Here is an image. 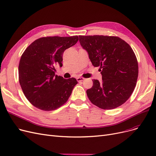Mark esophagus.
I'll return each instance as SVG.
<instances>
[{
  "mask_svg": "<svg viewBox=\"0 0 156 156\" xmlns=\"http://www.w3.org/2000/svg\"><path fill=\"white\" fill-rule=\"evenodd\" d=\"M77 81H79V82H80V81H83V80H84V78H83V77H77Z\"/></svg>",
  "mask_w": 156,
  "mask_h": 156,
  "instance_id": "obj_1",
  "label": "esophagus"
}]
</instances>
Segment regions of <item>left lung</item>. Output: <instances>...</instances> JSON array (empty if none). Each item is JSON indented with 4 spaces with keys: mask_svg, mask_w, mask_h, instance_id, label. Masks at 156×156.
<instances>
[{
    "mask_svg": "<svg viewBox=\"0 0 156 156\" xmlns=\"http://www.w3.org/2000/svg\"><path fill=\"white\" fill-rule=\"evenodd\" d=\"M81 47L92 65L100 66L101 82L93 79L87 90L90 101L103 109H112L125 103L133 93L138 76V64L130 45L116 36H79Z\"/></svg>",
    "mask_w": 156,
    "mask_h": 156,
    "instance_id": "obj_1",
    "label": "left lung"
}]
</instances>
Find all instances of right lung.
Returning a JSON list of instances; mask_svg holds the SVG:
<instances>
[{"instance_id":"add662e5","label":"right lung","mask_w":156,"mask_h":156,"mask_svg":"<svg viewBox=\"0 0 156 156\" xmlns=\"http://www.w3.org/2000/svg\"><path fill=\"white\" fill-rule=\"evenodd\" d=\"M78 40L77 36L43 37L33 41L23 53L18 66L19 83L25 96L36 108L55 110L71 95L77 80L55 75V67L63 66L64 51Z\"/></svg>"}]
</instances>
